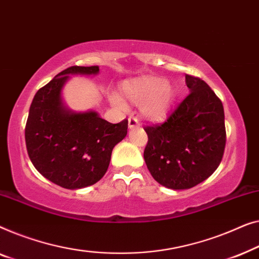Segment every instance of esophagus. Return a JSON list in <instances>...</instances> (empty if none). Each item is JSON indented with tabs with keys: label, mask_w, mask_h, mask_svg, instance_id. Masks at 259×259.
Returning <instances> with one entry per match:
<instances>
[{
	"label": "esophagus",
	"mask_w": 259,
	"mask_h": 259,
	"mask_svg": "<svg viewBox=\"0 0 259 259\" xmlns=\"http://www.w3.org/2000/svg\"><path fill=\"white\" fill-rule=\"evenodd\" d=\"M128 123H129V128H134V126H138L140 125V121H138L137 117H135V116H130L128 118Z\"/></svg>",
	"instance_id": "esophagus-1"
}]
</instances>
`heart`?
<instances>
[{"label":"heart","instance_id":"obj_1","mask_svg":"<svg viewBox=\"0 0 259 259\" xmlns=\"http://www.w3.org/2000/svg\"><path fill=\"white\" fill-rule=\"evenodd\" d=\"M122 94L126 100L138 104L145 117L158 121L164 118L174 101V89L165 79L154 76L130 79L122 84ZM117 107H124V102L114 97Z\"/></svg>","mask_w":259,"mask_h":259}]
</instances>
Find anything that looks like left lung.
<instances>
[{"label": "left lung", "mask_w": 259, "mask_h": 259, "mask_svg": "<svg viewBox=\"0 0 259 259\" xmlns=\"http://www.w3.org/2000/svg\"><path fill=\"white\" fill-rule=\"evenodd\" d=\"M190 93L166 119L144 128V161L159 184L190 189L213 174L227 143L224 109L212 89L199 77L185 75Z\"/></svg>", "instance_id": "8db88e82"}]
</instances>
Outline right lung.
<instances>
[{
	"label": "right lung",
	"mask_w": 259,
	"mask_h": 259,
	"mask_svg": "<svg viewBox=\"0 0 259 259\" xmlns=\"http://www.w3.org/2000/svg\"><path fill=\"white\" fill-rule=\"evenodd\" d=\"M97 65H72L36 93L24 136L29 158L47 180L65 189L93 185L107 172L112 149L128 133V119L112 124L95 111L64 108L61 89L69 74H97Z\"/></svg>",
	"instance_id": "right-lung-1"
}]
</instances>
